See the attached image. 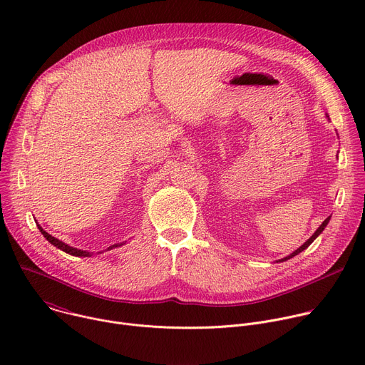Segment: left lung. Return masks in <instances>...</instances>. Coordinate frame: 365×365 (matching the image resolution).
I'll list each match as a JSON object with an SVG mask.
<instances>
[{
	"label": "left lung",
	"instance_id": "obj_1",
	"mask_svg": "<svg viewBox=\"0 0 365 365\" xmlns=\"http://www.w3.org/2000/svg\"><path fill=\"white\" fill-rule=\"evenodd\" d=\"M327 117H328V120H329V115H328V114H327ZM329 220H331V217H328V218H327V220H325V221H324V222H322V224H321V225H319V228H318V230H317V231H315V232H314V235H312V237H310V238H309V240H307V241H306V242H304V244H303V245H300V247H299V248H297V250H294V251H293V252H292V254H289V255H287V257H283V258H280V259H277V263H283V262H287V259H290V258H293V257H294V255H297V254H299V252H302V251H303V250H306V248H307V247H309V245H310V244H312V242H314V241H315V240H317V238H318V237H319V235H321V234H322V231H324V230H325V228H327V225H328V222H329Z\"/></svg>",
	"mask_w": 365,
	"mask_h": 365
}]
</instances>
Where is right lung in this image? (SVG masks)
I'll use <instances>...</instances> for the list:
<instances>
[{"label":"right lung","mask_w":365,"mask_h":365,"mask_svg":"<svg viewBox=\"0 0 365 365\" xmlns=\"http://www.w3.org/2000/svg\"><path fill=\"white\" fill-rule=\"evenodd\" d=\"M38 227V230H40V232L43 234V237L51 244V245H55L56 248H59V250H62V251H65V252H68V254H71V255H75V257H91L92 254L89 252V251H83V250H78V248H73V247H71V245H68V244H65V242H62L61 240H58V238H55V237H51L50 234H47L40 225H37ZM125 242H121V244H114V245H111L110 247V250L111 248H114V247H120V245H124Z\"/></svg>","instance_id":"obj_1"}]
</instances>
